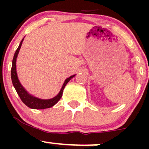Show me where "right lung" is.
I'll list each match as a JSON object with an SVG mask.
<instances>
[{"label":"right lung","mask_w":149,"mask_h":149,"mask_svg":"<svg viewBox=\"0 0 149 149\" xmlns=\"http://www.w3.org/2000/svg\"><path fill=\"white\" fill-rule=\"evenodd\" d=\"M24 39L21 41L19 46L18 47L17 49L16 50L13 56V61H12V67H11V73H10V76H11V80L12 83H13V86H14L15 89H16V92H17L18 95L21 98L22 101L28 107L31 108V109H46V108H50L53 107L55 104L58 103V102L61 100V97L63 95V89L66 86V84L69 82V81L71 79H73L76 75H73V76H70L69 78H67L65 81H64L63 85L62 88H61L60 92L55 96V97L52 99H49V100H42V99L37 98V97H34V96L31 95V94L28 92L24 87L22 85L19 81V79H18L17 72H16V58H17L18 55H19V50L22 47V42L24 41Z\"/></svg>","instance_id":"1"}]
</instances>
